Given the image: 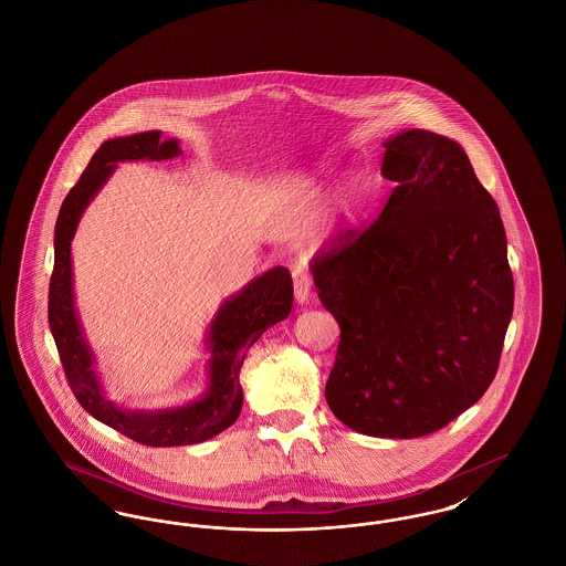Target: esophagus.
<instances>
[{"label": "esophagus", "instance_id": "34e87169", "mask_svg": "<svg viewBox=\"0 0 566 566\" xmlns=\"http://www.w3.org/2000/svg\"><path fill=\"white\" fill-rule=\"evenodd\" d=\"M293 280H295V298L298 305H307L310 293H312V280L310 273L303 268H296L293 271Z\"/></svg>", "mask_w": 566, "mask_h": 566}]
</instances>
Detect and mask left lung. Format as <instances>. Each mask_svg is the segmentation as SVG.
<instances>
[{"instance_id": "left-lung-1", "label": "left lung", "mask_w": 566, "mask_h": 566, "mask_svg": "<svg viewBox=\"0 0 566 566\" xmlns=\"http://www.w3.org/2000/svg\"><path fill=\"white\" fill-rule=\"evenodd\" d=\"M397 182L376 222L314 256L342 328L326 403L352 431L413 439L484 397L513 314L499 206L462 146L407 129L384 139Z\"/></svg>"}]
</instances>
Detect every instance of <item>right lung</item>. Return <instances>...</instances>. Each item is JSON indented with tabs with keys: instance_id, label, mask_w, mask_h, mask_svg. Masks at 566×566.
Instances as JSON below:
<instances>
[{
	"instance_id": "obj_1",
	"label": "right lung",
	"mask_w": 566,
	"mask_h": 566,
	"mask_svg": "<svg viewBox=\"0 0 566 566\" xmlns=\"http://www.w3.org/2000/svg\"><path fill=\"white\" fill-rule=\"evenodd\" d=\"M161 132L112 137L86 165L78 185L67 192L54 224V270L49 289V324L65 376L78 403L109 429L150 448L192 446L229 429L242 411L240 384L245 350L293 310V277L286 268L256 275L240 293L227 296L206 328L208 384L201 397L165 409H132L112 401L97 369L74 293L72 240L88 203L125 161H167L182 155L180 139Z\"/></svg>"
}]
</instances>
